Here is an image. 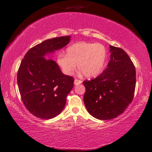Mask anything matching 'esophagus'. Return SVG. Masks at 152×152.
Segmentation results:
<instances>
[{
  "label": "esophagus",
  "mask_w": 152,
  "mask_h": 152,
  "mask_svg": "<svg viewBox=\"0 0 152 152\" xmlns=\"http://www.w3.org/2000/svg\"><path fill=\"white\" fill-rule=\"evenodd\" d=\"M81 83H82V80H78V79L74 80V84H75V85H78V84H80Z\"/></svg>",
  "instance_id": "1"
}]
</instances>
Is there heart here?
<instances>
[{
  "mask_svg": "<svg viewBox=\"0 0 152 152\" xmlns=\"http://www.w3.org/2000/svg\"><path fill=\"white\" fill-rule=\"evenodd\" d=\"M107 50L101 43L81 42L66 49V55L58 56V65L66 75H71L77 67L87 77H94L101 72L106 62Z\"/></svg>",
  "mask_w": 152,
  "mask_h": 152,
  "instance_id": "heart-1",
  "label": "heart"
}]
</instances>
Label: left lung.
Masks as SVG:
<instances>
[{
	"label": "left lung",
	"mask_w": 152,
	"mask_h": 152,
	"mask_svg": "<svg viewBox=\"0 0 152 152\" xmlns=\"http://www.w3.org/2000/svg\"><path fill=\"white\" fill-rule=\"evenodd\" d=\"M110 60L99 76L84 80V102L88 112L101 120L114 119L124 112L133 99L135 68L127 53L110 45Z\"/></svg>",
	"instance_id": "obj_1"
}]
</instances>
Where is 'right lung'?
<instances>
[{
    "label": "right lung",
    "instance_id": "add662e5",
    "mask_svg": "<svg viewBox=\"0 0 152 152\" xmlns=\"http://www.w3.org/2000/svg\"><path fill=\"white\" fill-rule=\"evenodd\" d=\"M70 40V36L45 40L31 48L20 64L17 84L22 101L40 119H52L60 114L73 88V77L64 75L55 61L44 58L64 48Z\"/></svg>",
    "mask_w": 152,
    "mask_h": 152
}]
</instances>
